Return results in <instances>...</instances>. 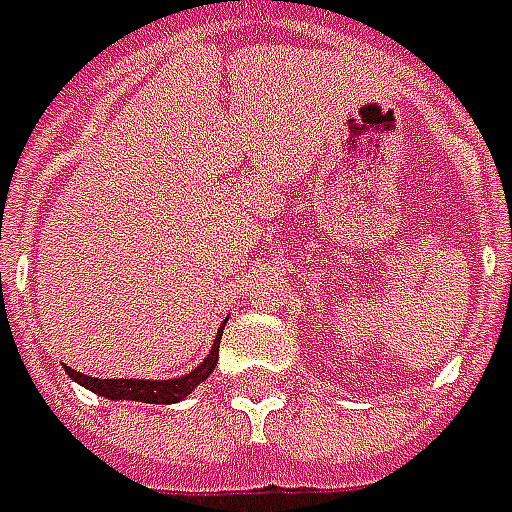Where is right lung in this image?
Returning <instances> with one entry per match:
<instances>
[{"instance_id":"1","label":"right lung","mask_w":512,"mask_h":512,"mask_svg":"<svg viewBox=\"0 0 512 512\" xmlns=\"http://www.w3.org/2000/svg\"><path fill=\"white\" fill-rule=\"evenodd\" d=\"M223 328L226 322L220 325L217 331V339L212 344V350L206 355L201 364L195 366L192 372L181 375V378L170 380H137V378H90V375H82L71 366H65V375L85 386L93 394L99 397H107V400H132V402H151V405H173V402H181L187 394L198 389L217 366V347H220V336H223Z\"/></svg>"}]
</instances>
